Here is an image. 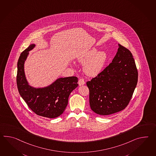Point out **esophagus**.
I'll use <instances>...</instances> for the list:
<instances>
[{
    "label": "esophagus",
    "instance_id": "esophagus-1",
    "mask_svg": "<svg viewBox=\"0 0 156 156\" xmlns=\"http://www.w3.org/2000/svg\"><path fill=\"white\" fill-rule=\"evenodd\" d=\"M85 84V82L84 80H83V78H80L78 80V84L79 86H82Z\"/></svg>",
    "mask_w": 156,
    "mask_h": 156
}]
</instances>
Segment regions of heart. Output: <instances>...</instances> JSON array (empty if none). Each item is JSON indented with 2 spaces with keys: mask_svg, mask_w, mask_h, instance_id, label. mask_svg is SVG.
Returning a JSON list of instances; mask_svg holds the SVG:
<instances>
[{
  "mask_svg": "<svg viewBox=\"0 0 156 156\" xmlns=\"http://www.w3.org/2000/svg\"><path fill=\"white\" fill-rule=\"evenodd\" d=\"M108 59L107 53L104 51L97 52V49L93 48L80 56L78 61L84 62L83 70L90 76H95L103 69Z\"/></svg>",
  "mask_w": 156,
  "mask_h": 156,
  "instance_id": "obj_1",
  "label": "heart"
}]
</instances>
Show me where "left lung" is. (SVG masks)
<instances>
[{
  "mask_svg": "<svg viewBox=\"0 0 156 156\" xmlns=\"http://www.w3.org/2000/svg\"><path fill=\"white\" fill-rule=\"evenodd\" d=\"M138 77L132 52L119 44L118 52L112 62L87 82L92 110L104 116L124 110L132 98Z\"/></svg>",
  "mask_w": 156,
  "mask_h": 156,
  "instance_id": "obj_1",
  "label": "left lung"
}]
</instances>
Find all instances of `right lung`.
<instances>
[{
  "label": "right lung",
  "instance_id": "obj_1",
  "mask_svg": "<svg viewBox=\"0 0 156 156\" xmlns=\"http://www.w3.org/2000/svg\"><path fill=\"white\" fill-rule=\"evenodd\" d=\"M35 46V44L30 45L21 53L18 59V90L28 106L36 114L46 118H57L63 113L68 103L70 94L78 86V78H60L44 88L30 86L24 74V64L28 52Z\"/></svg>",
  "mask_w": 156,
  "mask_h": 156
}]
</instances>
